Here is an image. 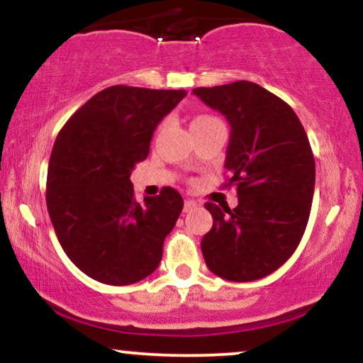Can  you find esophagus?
Returning <instances> with one entry per match:
<instances>
[{"label": "esophagus", "mask_w": 363, "mask_h": 363, "mask_svg": "<svg viewBox=\"0 0 363 363\" xmlns=\"http://www.w3.org/2000/svg\"><path fill=\"white\" fill-rule=\"evenodd\" d=\"M196 206H198V203L193 201V199H186V201H184V211H186V213H187V211H193Z\"/></svg>", "instance_id": "34e87169"}]
</instances>
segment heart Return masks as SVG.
<instances>
[{
  "instance_id": "heart-1",
  "label": "heart",
  "mask_w": 363,
  "mask_h": 363,
  "mask_svg": "<svg viewBox=\"0 0 363 363\" xmlns=\"http://www.w3.org/2000/svg\"><path fill=\"white\" fill-rule=\"evenodd\" d=\"M215 118H211V116H198V118H194L193 124H203V123H208V121H213Z\"/></svg>"
}]
</instances>
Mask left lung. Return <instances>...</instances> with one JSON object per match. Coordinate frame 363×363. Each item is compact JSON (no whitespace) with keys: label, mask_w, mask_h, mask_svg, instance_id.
Masks as SVG:
<instances>
[{"label":"left lung","mask_w":363,"mask_h":363,"mask_svg":"<svg viewBox=\"0 0 363 363\" xmlns=\"http://www.w3.org/2000/svg\"><path fill=\"white\" fill-rule=\"evenodd\" d=\"M193 94L230 124L225 169L239 196L234 210L205 203L213 227L201 240L203 257L223 280H259L295 252L309 222L315 182L309 138L289 104L257 83Z\"/></svg>","instance_id":"8db88e82"}]
</instances>
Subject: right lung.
Masks as SVG:
<instances>
[{
    "instance_id": "obj_1",
    "label": "right lung",
    "mask_w": 363,
    "mask_h": 363,
    "mask_svg": "<svg viewBox=\"0 0 363 363\" xmlns=\"http://www.w3.org/2000/svg\"><path fill=\"white\" fill-rule=\"evenodd\" d=\"M186 90L114 85L85 102L57 135L45 201L62 251L86 277L131 285L158 268L181 215L172 187L135 199L131 170L145 160L157 124Z\"/></svg>"
}]
</instances>
